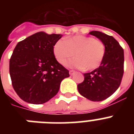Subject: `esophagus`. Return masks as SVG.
Masks as SVG:
<instances>
[{
    "instance_id": "34e87169",
    "label": "esophagus",
    "mask_w": 134,
    "mask_h": 134,
    "mask_svg": "<svg viewBox=\"0 0 134 134\" xmlns=\"http://www.w3.org/2000/svg\"><path fill=\"white\" fill-rule=\"evenodd\" d=\"M69 73H70V74L71 76H72V75H74V73H75V71L72 70H70V72H69Z\"/></svg>"
}]
</instances>
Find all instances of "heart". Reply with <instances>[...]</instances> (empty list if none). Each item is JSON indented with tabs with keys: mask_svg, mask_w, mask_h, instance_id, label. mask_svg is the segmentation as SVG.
Listing matches in <instances>:
<instances>
[{
	"mask_svg": "<svg viewBox=\"0 0 134 134\" xmlns=\"http://www.w3.org/2000/svg\"><path fill=\"white\" fill-rule=\"evenodd\" d=\"M53 52L56 60L60 64L64 63L74 53L76 58L66 62L65 65L90 71L97 68L102 63L105 46L102 41L93 37L77 35L65 39L64 41H56Z\"/></svg>",
	"mask_w": 134,
	"mask_h": 134,
	"instance_id": "obj_1",
	"label": "heart"
}]
</instances>
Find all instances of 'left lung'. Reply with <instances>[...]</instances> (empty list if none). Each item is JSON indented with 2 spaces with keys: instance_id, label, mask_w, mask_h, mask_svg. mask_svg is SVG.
I'll use <instances>...</instances> for the list:
<instances>
[{
  "instance_id": "1",
  "label": "left lung",
  "mask_w": 134,
  "mask_h": 134,
  "mask_svg": "<svg viewBox=\"0 0 134 134\" xmlns=\"http://www.w3.org/2000/svg\"><path fill=\"white\" fill-rule=\"evenodd\" d=\"M89 34L104 43L105 57L99 68L84 74L85 80L78 85V90L86 99L101 101L112 95L120 86L124 72V49L113 37L97 31Z\"/></svg>"
}]
</instances>
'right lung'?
I'll return each mask as SVG.
<instances>
[{"instance_id": "add662e5", "label": "right lung", "mask_w": 134, "mask_h": 134, "mask_svg": "<svg viewBox=\"0 0 134 134\" xmlns=\"http://www.w3.org/2000/svg\"><path fill=\"white\" fill-rule=\"evenodd\" d=\"M62 36L38 32L19 41L14 49L9 62L12 85L25 102H47L58 93L62 80L70 76L53 52Z\"/></svg>"}]
</instances>
